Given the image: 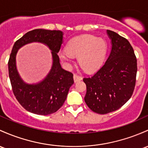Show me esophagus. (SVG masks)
<instances>
[{"instance_id": "obj_1", "label": "esophagus", "mask_w": 148, "mask_h": 148, "mask_svg": "<svg viewBox=\"0 0 148 148\" xmlns=\"http://www.w3.org/2000/svg\"><path fill=\"white\" fill-rule=\"evenodd\" d=\"M83 78L82 77H80V76H79L78 74H74V82H79V81H82Z\"/></svg>"}]
</instances>
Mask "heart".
<instances>
[{"label":"heart","mask_w":148,"mask_h":148,"mask_svg":"<svg viewBox=\"0 0 148 148\" xmlns=\"http://www.w3.org/2000/svg\"><path fill=\"white\" fill-rule=\"evenodd\" d=\"M107 52V43L102 38L83 35L73 38L66 45V51L59 53L62 61L70 62L73 56L79 57V63L86 71L96 69L103 62Z\"/></svg>","instance_id":"1"}]
</instances>
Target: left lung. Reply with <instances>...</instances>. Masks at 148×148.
Instances as JSON below:
<instances>
[{
  "instance_id": "obj_1",
  "label": "left lung",
  "mask_w": 148,
  "mask_h": 148,
  "mask_svg": "<svg viewBox=\"0 0 148 148\" xmlns=\"http://www.w3.org/2000/svg\"><path fill=\"white\" fill-rule=\"evenodd\" d=\"M107 33L112 43L110 56L93 76L83 79L86 85L84 100L100 114L116 111L131 98L137 73V60L129 40L112 31Z\"/></svg>"
}]
</instances>
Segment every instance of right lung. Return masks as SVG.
Returning a JSON list of instances; mask_svg holds the SVG:
<instances>
[{
	"mask_svg": "<svg viewBox=\"0 0 148 148\" xmlns=\"http://www.w3.org/2000/svg\"><path fill=\"white\" fill-rule=\"evenodd\" d=\"M33 42L46 45L51 50L53 64L43 81L36 84L24 82L16 66V56L23 45ZM63 42V32L60 30L37 29L25 34L14 43L8 61L9 77L12 91L17 101L30 112L48 115L58 111L65 101L69 88L74 84L73 74L62 68L58 53Z\"/></svg>",
	"mask_w": 148,
	"mask_h": 148,
	"instance_id": "right-lung-1",
	"label": "right lung"
}]
</instances>
